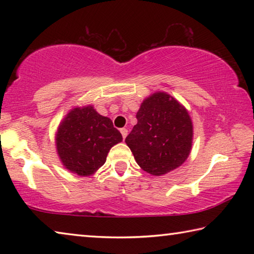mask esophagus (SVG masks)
<instances>
[{
  "instance_id": "esophagus-1",
  "label": "esophagus",
  "mask_w": 254,
  "mask_h": 254,
  "mask_svg": "<svg viewBox=\"0 0 254 254\" xmlns=\"http://www.w3.org/2000/svg\"><path fill=\"white\" fill-rule=\"evenodd\" d=\"M121 134H122V136H123V139H126L127 137V128H121Z\"/></svg>"
}]
</instances>
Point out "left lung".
<instances>
[{"instance_id":"8db88e82","label":"left lung","mask_w":254,"mask_h":254,"mask_svg":"<svg viewBox=\"0 0 254 254\" xmlns=\"http://www.w3.org/2000/svg\"><path fill=\"white\" fill-rule=\"evenodd\" d=\"M136 119L126 143L141 168L162 176L186 161L194 131L188 111L176 98L153 93L141 103Z\"/></svg>"}]
</instances>
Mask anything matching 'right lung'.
<instances>
[{
  "mask_svg": "<svg viewBox=\"0 0 254 254\" xmlns=\"http://www.w3.org/2000/svg\"><path fill=\"white\" fill-rule=\"evenodd\" d=\"M122 134L111 119L98 114L92 105L69 111L56 133V148L60 161L71 173L91 176L104 165L113 145Z\"/></svg>",
  "mask_w": 254,
  "mask_h": 254,
  "instance_id": "right-lung-1",
  "label": "right lung"
}]
</instances>
